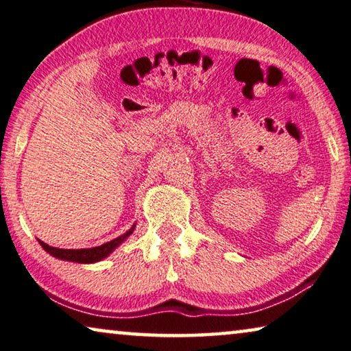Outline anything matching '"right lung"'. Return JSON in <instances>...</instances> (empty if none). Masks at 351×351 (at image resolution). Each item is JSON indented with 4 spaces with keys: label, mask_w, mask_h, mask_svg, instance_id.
Wrapping results in <instances>:
<instances>
[{
    "label": "right lung",
    "mask_w": 351,
    "mask_h": 351,
    "mask_svg": "<svg viewBox=\"0 0 351 351\" xmlns=\"http://www.w3.org/2000/svg\"><path fill=\"white\" fill-rule=\"evenodd\" d=\"M136 228V223L133 226L130 228L128 231L125 232V234H121L119 237L112 239L110 242H106L103 245H98V247H91V248H77V250H74V248H57V247H50L47 243L39 241L40 247L44 248L45 252L49 253V255H52L55 258H58V260H63V261H73V263H82V264H91V263H98L101 260H104V258H108L110 253H112L117 247L121 245L126 239H128L131 234H133Z\"/></svg>",
    "instance_id": "obj_1"
}]
</instances>
